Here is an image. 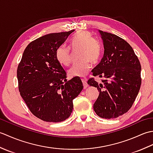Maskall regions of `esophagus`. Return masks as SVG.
Listing matches in <instances>:
<instances>
[{
  "mask_svg": "<svg viewBox=\"0 0 153 153\" xmlns=\"http://www.w3.org/2000/svg\"><path fill=\"white\" fill-rule=\"evenodd\" d=\"M82 83H83V88L84 89L87 88V87H88V84H87V79L84 78V79H82Z\"/></svg>",
  "mask_w": 153,
  "mask_h": 153,
  "instance_id": "obj_1",
  "label": "esophagus"
}]
</instances>
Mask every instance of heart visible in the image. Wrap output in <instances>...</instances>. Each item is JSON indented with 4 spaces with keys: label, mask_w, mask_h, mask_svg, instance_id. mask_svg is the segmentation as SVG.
<instances>
[{
    "label": "heart",
    "mask_w": 153,
    "mask_h": 153,
    "mask_svg": "<svg viewBox=\"0 0 153 153\" xmlns=\"http://www.w3.org/2000/svg\"><path fill=\"white\" fill-rule=\"evenodd\" d=\"M70 47L72 50H79L78 58L80 61L68 70V74L71 77H85L91 66V62L95 64L99 59L101 54L100 44L89 32L81 31L70 41ZM56 58L61 65L68 66L71 62L70 50L61 45L56 51Z\"/></svg>",
    "instance_id": "obj_1"
}]
</instances>
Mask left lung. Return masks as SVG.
<instances>
[{
  "label": "left lung",
  "instance_id": "1",
  "mask_svg": "<svg viewBox=\"0 0 153 153\" xmlns=\"http://www.w3.org/2000/svg\"><path fill=\"white\" fill-rule=\"evenodd\" d=\"M103 42L104 54L92 70L94 76L105 77L102 83L88 80L99 95L93 109L100 118H118L130 109L140 89L141 67L128 43L117 35L99 30Z\"/></svg>",
  "mask_w": 153,
  "mask_h": 153
}]
</instances>
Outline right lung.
Instances as JSON below:
<instances>
[{
    "mask_svg": "<svg viewBox=\"0 0 153 153\" xmlns=\"http://www.w3.org/2000/svg\"><path fill=\"white\" fill-rule=\"evenodd\" d=\"M49 33L29 44L17 70L20 95L31 113L48 122L66 120L73 110V100L83 86L78 77L66 80V74L56 58L57 48L74 31Z\"/></svg>",
    "mask_w": 153,
    "mask_h": 153,
    "instance_id": "add662e5",
    "label": "right lung"
}]
</instances>
